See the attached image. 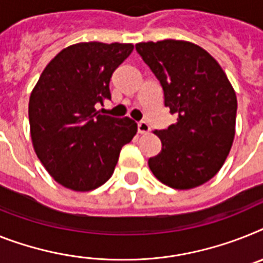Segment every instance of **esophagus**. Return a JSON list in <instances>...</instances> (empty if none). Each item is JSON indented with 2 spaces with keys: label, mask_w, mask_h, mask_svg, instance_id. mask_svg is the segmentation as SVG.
I'll list each match as a JSON object with an SVG mask.
<instances>
[{
  "label": "esophagus",
  "mask_w": 263,
  "mask_h": 263,
  "mask_svg": "<svg viewBox=\"0 0 263 263\" xmlns=\"http://www.w3.org/2000/svg\"><path fill=\"white\" fill-rule=\"evenodd\" d=\"M149 131H151V128H149V125L147 124L145 121H140V123H138V132H139V134L145 135V134H148Z\"/></svg>",
  "instance_id": "1"
}]
</instances>
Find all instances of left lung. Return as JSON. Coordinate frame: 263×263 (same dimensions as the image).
I'll return each instance as SVG.
<instances>
[{
	"label": "left lung",
	"mask_w": 263,
	"mask_h": 263,
	"mask_svg": "<svg viewBox=\"0 0 263 263\" xmlns=\"http://www.w3.org/2000/svg\"><path fill=\"white\" fill-rule=\"evenodd\" d=\"M160 81L175 124L154 134L162 151L149 158L156 179L176 190L202 186L217 175L235 136L237 96L218 61L196 44L162 40L136 44Z\"/></svg>",
	"instance_id": "1"
}]
</instances>
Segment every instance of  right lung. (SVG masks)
<instances>
[{
  "mask_svg": "<svg viewBox=\"0 0 263 263\" xmlns=\"http://www.w3.org/2000/svg\"><path fill=\"white\" fill-rule=\"evenodd\" d=\"M132 50V44L123 43L69 45L53 57L33 88V148L61 186L85 193L104 184L123 145L136 135L132 119H115L96 109L111 100L112 73Z\"/></svg>",
  "mask_w": 263,
  "mask_h": 263,
  "instance_id": "right-lung-1",
  "label": "right lung"
}]
</instances>
